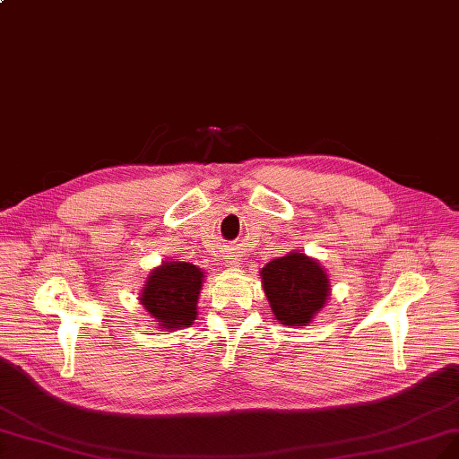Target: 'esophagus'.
Listing matches in <instances>:
<instances>
[{
    "label": "esophagus",
    "mask_w": 459,
    "mask_h": 459,
    "mask_svg": "<svg viewBox=\"0 0 459 459\" xmlns=\"http://www.w3.org/2000/svg\"><path fill=\"white\" fill-rule=\"evenodd\" d=\"M230 260V265H235L237 264V258H228Z\"/></svg>",
    "instance_id": "34e87169"
}]
</instances>
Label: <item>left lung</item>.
Wrapping results in <instances>:
<instances>
[{"mask_svg": "<svg viewBox=\"0 0 459 459\" xmlns=\"http://www.w3.org/2000/svg\"><path fill=\"white\" fill-rule=\"evenodd\" d=\"M264 292L282 325L304 326L321 311L328 298V279L319 262L302 252L272 260L262 267Z\"/></svg>", "mask_w": 459, "mask_h": 459, "instance_id": "8db88e82", "label": "left lung"}]
</instances>
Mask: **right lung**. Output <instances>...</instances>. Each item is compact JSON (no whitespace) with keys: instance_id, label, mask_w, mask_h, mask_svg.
I'll list each match as a JSON object with an SVG mask.
<instances>
[{"instance_id":"add662e5","label":"right lung","mask_w":459,"mask_h":459,"mask_svg":"<svg viewBox=\"0 0 459 459\" xmlns=\"http://www.w3.org/2000/svg\"><path fill=\"white\" fill-rule=\"evenodd\" d=\"M203 272L187 262H165L152 272L140 302L165 330L189 326L197 315Z\"/></svg>"}]
</instances>
